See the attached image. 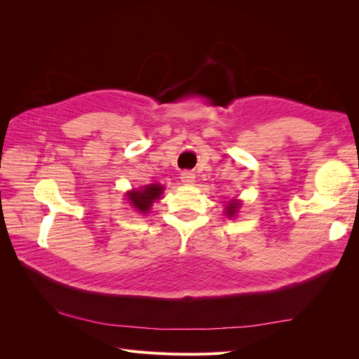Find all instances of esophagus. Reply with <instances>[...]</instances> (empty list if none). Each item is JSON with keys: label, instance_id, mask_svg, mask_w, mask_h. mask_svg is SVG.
Instances as JSON below:
<instances>
[{"label": "esophagus", "instance_id": "34e87169", "mask_svg": "<svg viewBox=\"0 0 359 359\" xmlns=\"http://www.w3.org/2000/svg\"><path fill=\"white\" fill-rule=\"evenodd\" d=\"M181 181L186 184V186H193L194 181H196V177H194V173L191 170H184L181 173Z\"/></svg>", "mask_w": 359, "mask_h": 359}]
</instances>
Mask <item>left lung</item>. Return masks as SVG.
Returning a JSON list of instances; mask_svg holds the SVG:
<instances>
[{"instance_id": "1", "label": "left lung", "mask_w": 359, "mask_h": 359, "mask_svg": "<svg viewBox=\"0 0 359 359\" xmlns=\"http://www.w3.org/2000/svg\"><path fill=\"white\" fill-rule=\"evenodd\" d=\"M240 206H241V202L240 201H231V202H227V205H226V208H224V212H226V215L227 217H235V214L238 212V210H240Z\"/></svg>"}]
</instances>
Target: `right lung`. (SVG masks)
<instances>
[{"label":"right lung","mask_w":359,"mask_h":359,"mask_svg":"<svg viewBox=\"0 0 359 359\" xmlns=\"http://www.w3.org/2000/svg\"><path fill=\"white\" fill-rule=\"evenodd\" d=\"M163 190L165 189H163V186H160V184H148V186H144L142 189L126 193V196L137 212L147 214L149 212L153 202L160 199Z\"/></svg>","instance_id":"1"}]
</instances>
